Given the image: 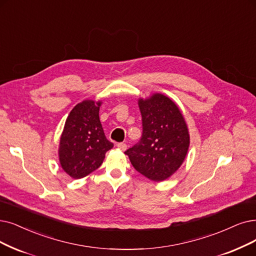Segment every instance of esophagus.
Masks as SVG:
<instances>
[{"label":"esophagus","mask_w":256,"mask_h":256,"mask_svg":"<svg viewBox=\"0 0 256 256\" xmlns=\"http://www.w3.org/2000/svg\"><path fill=\"white\" fill-rule=\"evenodd\" d=\"M116 147L122 151H125L127 149V145L125 144V142H118L116 144Z\"/></svg>","instance_id":"1"}]
</instances>
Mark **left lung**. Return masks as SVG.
Wrapping results in <instances>:
<instances>
[{"mask_svg":"<svg viewBox=\"0 0 256 256\" xmlns=\"http://www.w3.org/2000/svg\"><path fill=\"white\" fill-rule=\"evenodd\" d=\"M138 107L142 134L125 154L140 174L162 182L180 167L187 156L190 144L187 124L174 102L164 94L140 98Z\"/></svg>","mask_w":256,"mask_h":256,"instance_id":"1","label":"left lung"}]
</instances>
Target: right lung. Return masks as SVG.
<instances>
[{"mask_svg":"<svg viewBox=\"0 0 256 256\" xmlns=\"http://www.w3.org/2000/svg\"><path fill=\"white\" fill-rule=\"evenodd\" d=\"M100 102L85 100L66 120L60 140L58 158L63 170L72 178H82L96 170L108 150L114 147L100 122Z\"/></svg>","mask_w":256,"mask_h":256,"instance_id":"obj_1","label":"right lung"}]
</instances>
